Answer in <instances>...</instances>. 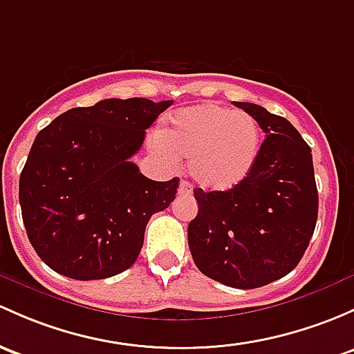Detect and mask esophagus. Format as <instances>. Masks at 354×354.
Returning a JSON list of instances; mask_svg holds the SVG:
<instances>
[{
  "label": "esophagus",
  "mask_w": 354,
  "mask_h": 354,
  "mask_svg": "<svg viewBox=\"0 0 354 354\" xmlns=\"http://www.w3.org/2000/svg\"><path fill=\"white\" fill-rule=\"evenodd\" d=\"M178 193H180V195H192V185H189L188 181L181 180L180 188H178Z\"/></svg>",
  "instance_id": "1"
}]
</instances>
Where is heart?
<instances>
[{
	"mask_svg": "<svg viewBox=\"0 0 354 354\" xmlns=\"http://www.w3.org/2000/svg\"><path fill=\"white\" fill-rule=\"evenodd\" d=\"M259 146L261 129L252 115L215 103L180 110L159 139L169 158L189 159L193 180L214 192L243 183L256 165Z\"/></svg>",
	"mask_w": 354,
	"mask_h": 354,
	"instance_id": "b5f03b06",
	"label": "heart"
}]
</instances>
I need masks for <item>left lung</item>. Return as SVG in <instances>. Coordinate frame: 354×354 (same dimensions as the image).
<instances>
[{
  "label": "left lung",
  "instance_id": "8db88e82",
  "mask_svg": "<svg viewBox=\"0 0 354 354\" xmlns=\"http://www.w3.org/2000/svg\"><path fill=\"white\" fill-rule=\"evenodd\" d=\"M265 132L249 176L225 192L195 189L198 214L188 224L196 268L234 288L265 286L302 259L317 222L312 151L288 120L254 103L234 102Z\"/></svg>",
  "mask_w": 354,
  "mask_h": 354
}]
</instances>
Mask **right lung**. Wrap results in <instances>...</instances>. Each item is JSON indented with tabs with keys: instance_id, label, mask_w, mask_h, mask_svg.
Returning a JSON list of instances; mask_svg holds the SVG:
<instances>
[{
	"instance_id": "1",
	"label": "right lung",
	"mask_w": 354,
	"mask_h": 354,
	"mask_svg": "<svg viewBox=\"0 0 354 354\" xmlns=\"http://www.w3.org/2000/svg\"><path fill=\"white\" fill-rule=\"evenodd\" d=\"M171 103L102 100L37 133L20 174L21 217L55 273L102 280L136 263L149 218L169 207L180 180H149L130 158Z\"/></svg>"
}]
</instances>
